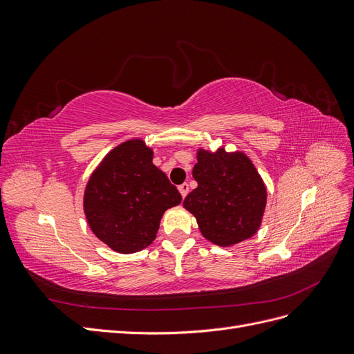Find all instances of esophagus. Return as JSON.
I'll return each instance as SVG.
<instances>
[{
	"label": "esophagus",
	"mask_w": 354,
	"mask_h": 354,
	"mask_svg": "<svg viewBox=\"0 0 354 354\" xmlns=\"http://www.w3.org/2000/svg\"><path fill=\"white\" fill-rule=\"evenodd\" d=\"M178 190H180V194H181V196H183V198H186V195L189 194V185H187V183H183V185H180V186H178Z\"/></svg>",
	"instance_id": "esophagus-1"
}]
</instances>
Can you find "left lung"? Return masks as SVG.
Instances as JSON below:
<instances>
[{"mask_svg":"<svg viewBox=\"0 0 354 354\" xmlns=\"http://www.w3.org/2000/svg\"><path fill=\"white\" fill-rule=\"evenodd\" d=\"M198 187L186 196L183 207L196 217L203 238L220 246L250 239L259 230L267 192L250 158L199 149L194 167Z\"/></svg>","mask_w":354,"mask_h":354,"instance_id":"8db88e82","label":"left lung"}]
</instances>
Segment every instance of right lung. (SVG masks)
<instances>
[{
    "label": "right lung",
    "instance_id": "right-lung-1",
    "mask_svg": "<svg viewBox=\"0 0 354 354\" xmlns=\"http://www.w3.org/2000/svg\"><path fill=\"white\" fill-rule=\"evenodd\" d=\"M143 140H128L104 156L84 194V212L93 233L116 252L151 245L162 214L181 202L165 173L152 164Z\"/></svg>",
    "mask_w": 354,
    "mask_h": 354
}]
</instances>
